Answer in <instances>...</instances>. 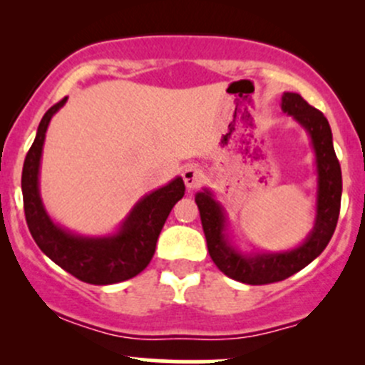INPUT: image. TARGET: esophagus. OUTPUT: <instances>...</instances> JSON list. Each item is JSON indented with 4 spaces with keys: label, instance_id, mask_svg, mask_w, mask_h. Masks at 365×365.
<instances>
[{
    "label": "esophagus",
    "instance_id": "esophagus-1",
    "mask_svg": "<svg viewBox=\"0 0 365 365\" xmlns=\"http://www.w3.org/2000/svg\"><path fill=\"white\" fill-rule=\"evenodd\" d=\"M182 177L188 190H194V188H197L204 182V171L197 168V166H187V168L183 170Z\"/></svg>",
    "mask_w": 365,
    "mask_h": 365
}]
</instances>
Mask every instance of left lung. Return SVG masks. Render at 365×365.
Returning <instances> with one entry per match:
<instances>
[{
    "mask_svg": "<svg viewBox=\"0 0 365 365\" xmlns=\"http://www.w3.org/2000/svg\"><path fill=\"white\" fill-rule=\"evenodd\" d=\"M282 110L293 116L311 135L317 166L316 223L302 245L284 252L254 254L238 252L226 235L223 207L204 188L197 192L195 202L200 212L207 250L217 269L230 278L247 284H267L282 282L319 255L329 244L336 228L341 204V168L333 148V135L326 116L312 108L300 94L284 92Z\"/></svg>",
    "mask_w": 365,
    "mask_h": 365,
    "instance_id": "left-lung-1",
    "label": "left lung"
}]
</instances>
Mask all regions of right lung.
Here are the masks:
<instances>
[{
    "label": "right lung",
    "instance_id": "add662e5",
    "mask_svg": "<svg viewBox=\"0 0 365 365\" xmlns=\"http://www.w3.org/2000/svg\"><path fill=\"white\" fill-rule=\"evenodd\" d=\"M66 98L49 108L37 128L22 170L24 211L31 235L39 249L81 282L111 284L133 278L148 267L156 250L163 225L175 204L185 194V183L177 177L168 185L142 197L115 235L81 237L53 223L39 195V166L46 130Z\"/></svg>",
    "mask_w": 365,
    "mask_h": 365
}]
</instances>
